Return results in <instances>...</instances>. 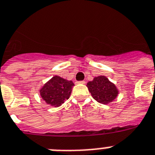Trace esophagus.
<instances>
[{"label":"esophagus","mask_w":155,"mask_h":155,"mask_svg":"<svg viewBox=\"0 0 155 155\" xmlns=\"http://www.w3.org/2000/svg\"><path fill=\"white\" fill-rule=\"evenodd\" d=\"M78 84H85V81H77Z\"/></svg>","instance_id":"obj_1"}]
</instances>
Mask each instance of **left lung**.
Masks as SVG:
<instances>
[{"label":"left lung","instance_id":"left-lung-1","mask_svg":"<svg viewBox=\"0 0 155 155\" xmlns=\"http://www.w3.org/2000/svg\"><path fill=\"white\" fill-rule=\"evenodd\" d=\"M87 87L93 99L103 104L113 101L119 94L115 84L102 75L95 77L93 81H89L87 83Z\"/></svg>","mask_w":155,"mask_h":155}]
</instances>
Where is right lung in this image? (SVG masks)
I'll return each mask as SVG.
<instances>
[{
	"mask_svg": "<svg viewBox=\"0 0 155 155\" xmlns=\"http://www.w3.org/2000/svg\"><path fill=\"white\" fill-rule=\"evenodd\" d=\"M74 85L72 81L66 80L59 76H54L44 84L39 93L41 97L47 104L58 107L70 98Z\"/></svg>",
	"mask_w": 155,
	"mask_h": 155,
	"instance_id": "add662e5",
	"label": "right lung"
}]
</instances>
